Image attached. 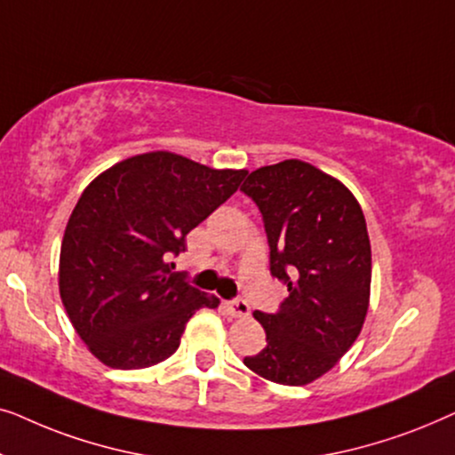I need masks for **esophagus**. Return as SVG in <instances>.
<instances>
[{
    "mask_svg": "<svg viewBox=\"0 0 455 455\" xmlns=\"http://www.w3.org/2000/svg\"><path fill=\"white\" fill-rule=\"evenodd\" d=\"M228 313L232 316H248L251 315V307H248V302L244 298H235V300H229L226 304Z\"/></svg>",
    "mask_w": 455,
    "mask_h": 455,
    "instance_id": "obj_1",
    "label": "esophagus"
}]
</instances>
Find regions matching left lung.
<instances>
[{
    "label": "left lung",
    "instance_id": "8db88e82",
    "mask_svg": "<svg viewBox=\"0 0 455 455\" xmlns=\"http://www.w3.org/2000/svg\"><path fill=\"white\" fill-rule=\"evenodd\" d=\"M263 215L269 271L288 285L277 313H254L267 346L244 364L267 381L307 385L350 350L371 296V242L350 190L315 165L259 167L240 188Z\"/></svg>",
    "mask_w": 455,
    "mask_h": 455
}]
</instances>
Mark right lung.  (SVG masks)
I'll use <instances>...</instances> for the list:
<instances>
[{
    "instance_id": "1",
    "label": "right lung",
    "mask_w": 455,
    "mask_h": 455,
    "mask_svg": "<svg viewBox=\"0 0 455 455\" xmlns=\"http://www.w3.org/2000/svg\"><path fill=\"white\" fill-rule=\"evenodd\" d=\"M244 176L155 151L120 161L86 186L61 240L60 296L103 364H157L178 350L198 308H217L220 298L172 273L170 259Z\"/></svg>"
}]
</instances>
